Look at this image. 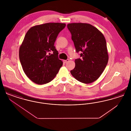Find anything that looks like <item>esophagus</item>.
Masks as SVG:
<instances>
[{"mask_svg": "<svg viewBox=\"0 0 131 131\" xmlns=\"http://www.w3.org/2000/svg\"><path fill=\"white\" fill-rule=\"evenodd\" d=\"M69 61V59H67V60H63V62L64 63L68 62Z\"/></svg>", "mask_w": 131, "mask_h": 131, "instance_id": "esophagus-1", "label": "esophagus"}]
</instances>
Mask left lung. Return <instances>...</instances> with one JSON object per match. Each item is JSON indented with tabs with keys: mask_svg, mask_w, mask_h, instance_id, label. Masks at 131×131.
Masks as SVG:
<instances>
[{
	"mask_svg": "<svg viewBox=\"0 0 131 131\" xmlns=\"http://www.w3.org/2000/svg\"><path fill=\"white\" fill-rule=\"evenodd\" d=\"M77 52L81 58L75 59L71 74L78 81L90 83L104 72L108 60L106 39L97 28L88 24L72 23L67 25Z\"/></svg>",
	"mask_w": 131,
	"mask_h": 131,
	"instance_id": "1",
	"label": "left lung"
}]
</instances>
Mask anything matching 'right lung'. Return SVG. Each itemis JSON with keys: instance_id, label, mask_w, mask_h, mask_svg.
<instances>
[{"instance_id": "add662e5", "label": "right lung", "mask_w": 131, "mask_h": 131, "mask_svg": "<svg viewBox=\"0 0 131 131\" xmlns=\"http://www.w3.org/2000/svg\"><path fill=\"white\" fill-rule=\"evenodd\" d=\"M65 24L52 23L35 25L25 34L19 50V58L27 77L38 84H46L56 76L62 61L54 46Z\"/></svg>"}]
</instances>
